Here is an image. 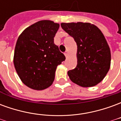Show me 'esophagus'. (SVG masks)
Segmentation results:
<instances>
[{
    "label": "esophagus",
    "instance_id": "34e87169",
    "mask_svg": "<svg viewBox=\"0 0 121 121\" xmlns=\"http://www.w3.org/2000/svg\"><path fill=\"white\" fill-rule=\"evenodd\" d=\"M64 54H65V57H66V58H67V56H69L68 52H67V51H66L64 53Z\"/></svg>",
    "mask_w": 121,
    "mask_h": 121
}]
</instances>
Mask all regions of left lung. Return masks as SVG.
<instances>
[{
    "mask_svg": "<svg viewBox=\"0 0 121 121\" xmlns=\"http://www.w3.org/2000/svg\"><path fill=\"white\" fill-rule=\"evenodd\" d=\"M61 26L77 45V65L68 71L70 80L83 87L96 86L106 76L111 65L110 48L104 34L89 22H61Z\"/></svg>",
    "mask_w": 121,
    "mask_h": 121,
    "instance_id": "1",
    "label": "left lung"
}]
</instances>
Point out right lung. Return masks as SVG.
Wrapping results in <instances>:
<instances>
[{
  "label": "right lung",
  "instance_id": "obj_1",
  "mask_svg": "<svg viewBox=\"0 0 121 121\" xmlns=\"http://www.w3.org/2000/svg\"><path fill=\"white\" fill-rule=\"evenodd\" d=\"M60 24L42 20L27 27L17 39L13 63L23 84L34 90L52 84L55 71L65 57L54 43Z\"/></svg>",
  "mask_w": 121,
  "mask_h": 121
}]
</instances>
